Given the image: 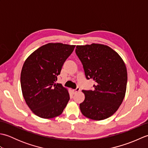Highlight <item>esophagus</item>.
Listing matches in <instances>:
<instances>
[{
  "instance_id": "esophagus-1",
  "label": "esophagus",
  "mask_w": 148,
  "mask_h": 148,
  "mask_svg": "<svg viewBox=\"0 0 148 148\" xmlns=\"http://www.w3.org/2000/svg\"><path fill=\"white\" fill-rule=\"evenodd\" d=\"M79 91H80L79 88H76V89L72 90V93H73V94H76L78 92H79Z\"/></svg>"
}]
</instances>
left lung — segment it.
<instances>
[{
  "instance_id": "left-lung-1",
  "label": "left lung",
  "mask_w": 148,
  "mask_h": 148,
  "mask_svg": "<svg viewBox=\"0 0 148 148\" xmlns=\"http://www.w3.org/2000/svg\"><path fill=\"white\" fill-rule=\"evenodd\" d=\"M76 55L82 62L87 79L95 81L94 90H83L85 99L80 103L82 114L93 120L114 114L124 99L127 71L117 52L101 44L77 46Z\"/></svg>"
}]
</instances>
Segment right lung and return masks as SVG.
Masks as SVG:
<instances>
[{
  "label": "right lung",
  "instance_id": "1",
  "mask_svg": "<svg viewBox=\"0 0 148 148\" xmlns=\"http://www.w3.org/2000/svg\"><path fill=\"white\" fill-rule=\"evenodd\" d=\"M75 45L48 43L34 51L25 61L21 87L26 103L34 114L49 119L60 115L70 99L67 88L55 82Z\"/></svg>",
  "mask_w": 148,
  "mask_h": 148
}]
</instances>
